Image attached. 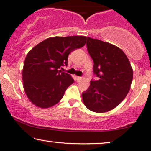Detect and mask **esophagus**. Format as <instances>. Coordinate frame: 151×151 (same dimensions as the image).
I'll return each instance as SVG.
<instances>
[{
  "label": "esophagus",
  "mask_w": 151,
  "mask_h": 151,
  "mask_svg": "<svg viewBox=\"0 0 151 151\" xmlns=\"http://www.w3.org/2000/svg\"><path fill=\"white\" fill-rule=\"evenodd\" d=\"M76 81L79 82L80 81L82 80V77H81V76H76Z\"/></svg>",
  "instance_id": "34e87169"
}]
</instances>
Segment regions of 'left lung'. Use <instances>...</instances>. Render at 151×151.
Wrapping results in <instances>:
<instances>
[{
  "instance_id": "left-lung-1",
  "label": "left lung",
  "mask_w": 151,
  "mask_h": 151,
  "mask_svg": "<svg viewBox=\"0 0 151 151\" xmlns=\"http://www.w3.org/2000/svg\"><path fill=\"white\" fill-rule=\"evenodd\" d=\"M87 49L94 61L92 80L82 93L85 105L90 111L103 113L113 109L127 96L133 80V70L120 48L100 40L88 37Z\"/></svg>"
}]
</instances>
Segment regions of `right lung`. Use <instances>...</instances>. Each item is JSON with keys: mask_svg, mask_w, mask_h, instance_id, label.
<instances>
[{"mask_svg": "<svg viewBox=\"0 0 151 151\" xmlns=\"http://www.w3.org/2000/svg\"><path fill=\"white\" fill-rule=\"evenodd\" d=\"M85 36L48 38L33 48L25 58L22 80L27 97L34 105L48 108L62 99L74 83L61 68L67 66L71 52L86 44Z\"/></svg>", "mask_w": 151, "mask_h": 151, "instance_id": "obj_1", "label": "right lung"}]
</instances>
